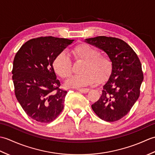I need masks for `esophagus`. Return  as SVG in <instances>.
<instances>
[{"label": "esophagus", "mask_w": 155, "mask_h": 155, "mask_svg": "<svg viewBox=\"0 0 155 155\" xmlns=\"http://www.w3.org/2000/svg\"><path fill=\"white\" fill-rule=\"evenodd\" d=\"M77 91L81 92V93H87L89 91V89H88V88H77Z\"/></svg>", "instance_id": "esophagus-1"}]
</instances>
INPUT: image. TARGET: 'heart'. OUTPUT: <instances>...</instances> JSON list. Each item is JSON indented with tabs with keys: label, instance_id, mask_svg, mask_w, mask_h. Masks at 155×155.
<instances>
[{
	"label": "heart",
	"instance_id": "b5f03b06",
	"mask_svg": "<svg viewBox=\"0 0 155 155\" xmlns=\"http://www.w3.org/2000/svg\"><path fill=\"white\" fill-rule=\"evenodd\" d=\"M72 54L76 61L84 62L83 74L74 75L66 81L67 87L78 88L106 79L112 70V61L109 57L101 54L98 48L87 43H81L72 48ZM54 72L59 77L67 78L72 72V62L64 51L58 54L52 62Z\"/></svg>",
	"mask_w": 155,
	"mask_h": 155
}]
</instances>
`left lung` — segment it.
I'll return each instance as SVG.
<instances>
[{
    "label": "left lung",
    "instance_id": "left-lung-1",
    "mask_svg": "<svg viewBox=\"0 0 155 155\" xmlns=\"http://www.w3.org/2000/svg\"><path fill=\"white\" fill-rule=\"evenodd\" d=\"M84 41L106 52L113 64L109 79L103 87L100 98L91 107L102 120H120L139 97L143 81L139 58L133 49L120 38L99 36Z\"/></svg>",
    "mask_w": 155,
    "mask_h": 155
}]
</instances>
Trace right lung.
I'll list each match as a JSON object with an SVG mask.
<instances>
[{
    "label": "right lung",
    "instance_id": "1",
    "mask_svg": "<svg viewBox=\"0 0 155 155\" xmlns=\"http://www.w3.org/2000/svg\"><path fill=\"white\" fill-rule=\"evenodd\" d=\"M73 41L53 37L32 38L15 55L12 71L15 96L28 116L39 123H51L63 109L67 91L59 88L52 62Z\"/></svg>",
    "mask_w": 155,
    "mask_h": 155
}]
</instances>
